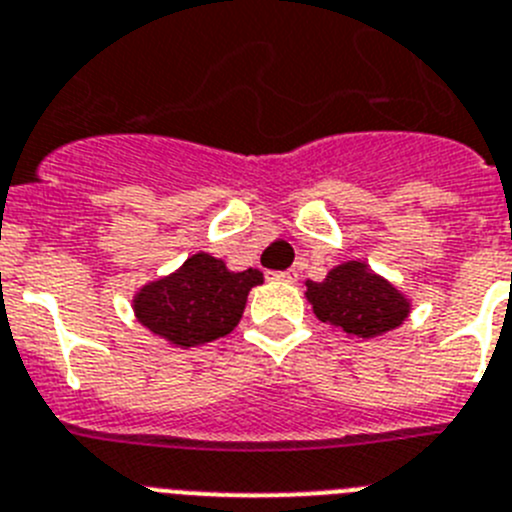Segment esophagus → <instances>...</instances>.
I'll return each instance as SVG.
<instances>
[{
    "mask_svg": "<svg viewBox=\"0 0 512 512\" xmlns=\"http://www.w3.org/2000/svg\"><path fill=\"white\" fill-rule=\"evenodd\" d=\"M265 278L267 280H283V283H296L298 273L296 270H278V273H275V270H267Z\"/></svg>",
    "mask_w": 512,
    "mask_h": 512,
    "instance_id": "1",
    "label": "esophagus"
}]
</instances>
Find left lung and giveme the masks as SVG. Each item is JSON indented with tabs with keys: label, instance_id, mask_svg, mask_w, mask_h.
Segmentation results:
<instances>
[{
	"label": "left lung",
	"instance_id": "1",
	"mask_svg": "<svg viewBox=\"0 0 512 512\" xmlns=\"http://www.w3.org/2000/svg\"><path fill=\"white\" fill-rule=\"evenodd\" d=\"M306 285L319 321L362 339L385 334L408 316V301L388 280L367 273L362 262H344L326 275L324 283L308 280Z\"/></svg>",
	"mask_w": 512,
	"mask_h": 512
}]
</instances>
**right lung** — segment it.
<instances>
[{
  "label": "right lung",
  "mask_w": 512,
  "mask_h": 512,
  "mask_svg": "<svg viewBox=\"0 0 512 512\" xmlns=\"http://www.w3.org/2000/svg\"><path fill=\"white\" fill-rule=\"evenodd\" d=\"M262 283L260 270L229 273L211 255L188 257L170 278L145 285L135 298L137 319L181 347L214 342L229 334L242 319L247 293Z\"/></svg>",
  "instance_id": "obj_1"
}]
</instances>
